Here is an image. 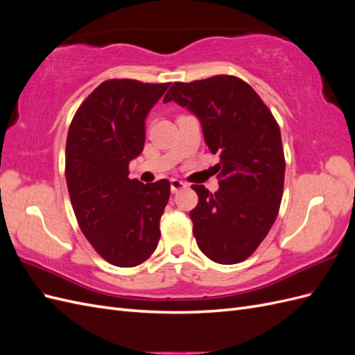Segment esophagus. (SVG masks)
<instances>
[{
	"mask_svg": "<svg viewBox=\"0 0 355 355\" xmlns=\"http://www.w3.org/2000/svg\"><path fill=\"white\" fill-rule=\"evenodd\" d=\"M185 187H187L185 182H182L179 179H171L170 180V189H171V192H178V191H180L182 188H185Z\"/></svg>",
	"mask_w": 355,
	"mask_h": 355,
	"instance_id": "esophagus-1",
	"label": "esophagus"
}]
</instances>
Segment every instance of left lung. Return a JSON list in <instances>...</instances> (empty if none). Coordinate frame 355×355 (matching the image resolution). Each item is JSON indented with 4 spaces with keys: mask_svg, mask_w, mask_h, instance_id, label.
Here are the masks:
<instances>
[{
    "mask_svg": "<svg viewBox=\"0 0 355 355\" xmlns=\"http://www.w3.org/2000/svg\"><path fill=\"white\" fill-rule=\"evenodd\" d=\"M188 108L204 141L219 153V189L192 185L198 204L189 218L200 250L216 263H240L274 225L284 188V151L274 115L249 84L234 75L175 83L164 103Z\"/></svg>",
    "mask_w": 355,
    "mask_h": 355,
    "instance_id": "obj_1",
    "label": "left lung"
}]
</instances>
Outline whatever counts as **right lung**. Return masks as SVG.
Masks as SVG:
<instances>
[{"label":"right lung","instance_id":"obj_1","mask_svg":"<svg viewBox=\"0 0 355 355\" xmlns=\"http://www.w3.org/2000/svg\"><path fill=\"white\" fill-rule=\"evenodd\" d=\"M170 83L108 80L75 112L65 176L75 218L93 249L121 268L144 263L159 240L170 182L144 185L128 163L144 151L145 118Z\"/></svg>","mask_w":355,"mask_h":355}]
</instances>
